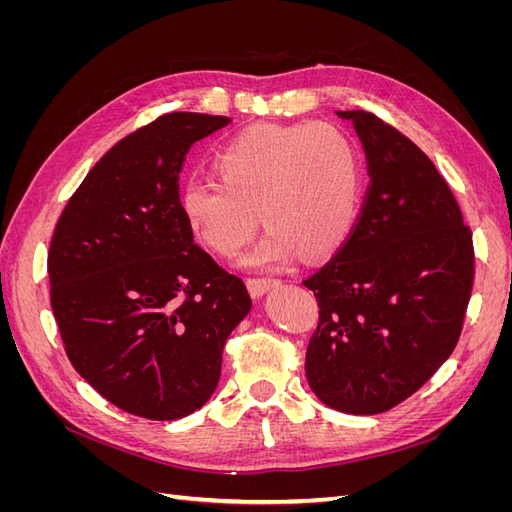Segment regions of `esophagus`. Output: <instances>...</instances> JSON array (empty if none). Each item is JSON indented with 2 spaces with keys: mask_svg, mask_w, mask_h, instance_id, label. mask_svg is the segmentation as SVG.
Returning a JSON list of instances; mask_svg holds the SVG:
<instances>
[{
  "mask_svg": "<svg viewBox=\"0 0 512 512\" xmlns=\"http://www.w3.org/2000/svg\"><path fill=\"white\" fill-rule=\"evenodd\" d=\"M275 286H280V280H275V277H250L247 280V288H250L252 297H262V294H267Z\"/></svg>",
  "mask_w": 512,
  "mask_h": 512,
  "instance_id": "34e87169",
  "label": "esophagus"
}]
</instances>
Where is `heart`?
<instances>
[{
    "instance_id": "1",
    "label": "heart",
    "mask_w": 512,
    "mask_h": 512,
    "mask_svg": "<svg viewBox=\"0 0 512 512\" xmlns=\"http://www.w3.org/2000/svg\"><path fill=\"white\" fill-rule=\"evenodd\" d=\"M220 179L183 183L179 207L211 252L237 256L260 220L265 237L245 267H284L301 252L320 258L342 245L361 205V160L331 123H254L215 151Z\"/></svg>"
}]
</instances>
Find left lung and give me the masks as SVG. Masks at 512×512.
Returning a JSON list of instances; mask_svg holds the SVG:
<instances>
[{
    "instance_id": "obj_1",
    "label": "left lung",
    "mask_w": 512,
    "mask_h": 512,
    "mask_svg": "<svg viewBox=\"0 0 512 512\" xmlns=\"http://www.w3.org/2000/svg\"><path fill=\"white\" fill-rule=\"evenodd\" d=\"M337 115L361 138L369 188L344 245L303 282L320 307L305 376L329 408L380 414L455 350L474 282L472 230L408 136L374 113Z\"/></svg>"
}]
</instances>
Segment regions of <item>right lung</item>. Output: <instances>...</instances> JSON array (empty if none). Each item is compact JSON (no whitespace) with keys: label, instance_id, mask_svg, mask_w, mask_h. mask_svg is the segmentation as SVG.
Here are the masks:
<instances>
[{"label":"right lung","instance_id":"add662e5","mask_svg":"<svg viewBox=\"0 0 512 512\" xmlns=\"http://www.w3.org/2000/svg\"><path fill=\"white\" fill-rule=\"evenodd\" d=\"M168 113L108 149L57 220L51 307L74 369L130 414L175 421L207 404L222 350L252 309L179 207L190 147L228 126Z\"/></svg>","mask_w":512,"mask_h":512}]
</instances>
